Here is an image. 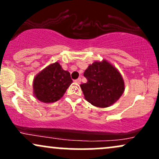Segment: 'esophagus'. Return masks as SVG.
Returning a JSON list of instances; mask_svg holds the SVG:
<instances>
[{"instance_id":"esophagus-1","label":"esophagus","mask_w":159,"mask_h":159,"mask_svg":"<svg viewBox=\"0 0 159 159\" xmlns=\"http://www.w3.org/2000/svg\"><path fill=\"white\" fill-rule=\"evenodd\" d=\"M81 78H78V79L75 80V83H77V84H81Z\"/></svg>"}]
</instances>
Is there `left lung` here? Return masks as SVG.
I'll use <instances>...</instances> for the list:
<instances>
[{
	"instance_id": "left-lung-1",
	"label": "left lung",
	"mask_w": 159,
	"mask_h": 159,
	"mask_svg": "<svg viewBox=\"0 0 159 159\" xmlns=\"http://www.w3.org/2000/svg\"><path fill=\"white\" fill-rule=\"evenodd\" d=\"M86 84H81L85 99L98 107L114 105L125 91L123 76L117 69L107 60L94 61L86 69Z\"/></svg>"
}]
</instances>
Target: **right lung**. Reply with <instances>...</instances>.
<instances>
[{"instance_id":"obj_1","label":"right lung","mask_w":159,"mask_h":159,"mask_svg":"<svg viewBox=\"0 0 159 159\" xmlns=\"http://www.w3.org/2000/svg\"><path fill=\"white\" fill-rule=\"evenodd\" d=\"M72 83L70 73L55 62L36 75L33 81V93L42 102L52 103L63 97Z\"/></svg>"}]
</instances>
